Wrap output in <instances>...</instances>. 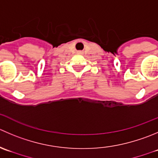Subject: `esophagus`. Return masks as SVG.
<instances>
[{
	"instance_id": "esophagus-1",
	"label": "esophagus",
	"mask_w": 158,
	"mask_h": 158,
	"mask_svg": "<svg viewBox=\"0 0 158 158\" xmlns=\"http://www.w3.org/2000/svg\"><path fill=\"white\" fill-rule=\"evenodd\" d=\"M79 53H82V52H79Z\"/></svg>"
}]
</instances>
